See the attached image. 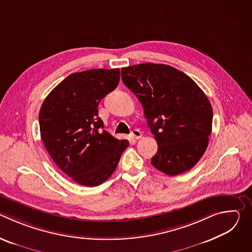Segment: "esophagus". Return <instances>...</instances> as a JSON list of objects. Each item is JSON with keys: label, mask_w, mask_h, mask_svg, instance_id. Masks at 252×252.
<instances>
[{"label": "esophagus", "mask_w": 252, "mask_h": 252, "mask_svg": "<svg viewBox=\"0 0 252 252\" xmlns=\"http://www.w3.org/2000/svg\"><path fill=\"white\" fill-rule=\"evenodd\" d=\"M130 135H131V137H132V139H134V140H136V139H138V138H140L141 137V132L138 130V129H133L132 131H131V133H130Z\"/></svg>", "instance_id": "obj_1"}]
</instances>
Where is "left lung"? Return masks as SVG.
<instances>
[{"instance_id": "obj_1", "label": "left lung", "mask_w": 252, "mask_h": 252, "mask_svg": "<svg viewBox=\"0 0 252 252\" xmlns=\"http://www.w3.org/2000/svg\"><path fill=\"white\" fill-rule=\"evenodd\" d=\"M122 80L141 103L158 142L152 164L167 175L192 168L212 128V107L202 90L183 71L163 63L123 67Z\"/></svg>"}]
</instances>
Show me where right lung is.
<instances>
[{
    "label": "right lung",
    "instance_id": "1",
    "mask_svg": "<svg viewBox=\"0 0 252 252\" xmlns=\"http://www.w3.org/2000/svg\"><path fill=\"white\" fill-rule=\"evenodd\" d=\"M120 68L74 73L44 100L39 114L42 141L58 167L74 182L97 187L116 170L127 139L103 130L97 106L120 82Z\"/></svg>",
    "mask_w": 252,
    "mask_h": 252
}]
</instances>
